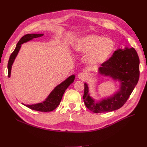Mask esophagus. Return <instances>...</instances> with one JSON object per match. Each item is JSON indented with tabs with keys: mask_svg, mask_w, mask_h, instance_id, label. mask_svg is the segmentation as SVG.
Returning <instances> with one entry per match:
<instances>
[{
	"mask_svg": "<svg viewBox=\"0 0 147 147\" xmlns=\"http://www.w3.org/2000/svg\"><path fill=\"white\" fill-rule=\"evenodd\" d=\"M78 78L79 79L82 80H83L85 79L86 78V75L84 74V73H80L78 75Z\"/></svg>",
	"mask_w": 147,
	"mask_h": 147,
	"instance_id": "1",
	"label": "esophagus"
}]
</instances>
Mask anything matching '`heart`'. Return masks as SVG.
Segmentation results:
<instances>
[{"label":"heart","instance_id":"b5f03b06","mask_svg":"<svg viewBox=\"0 0 147 147\" xmlns=\"http://www.w3.org/2000/svg\"><path fill=\"white\" fill-rule=\"evenodd\" d=\"M74 49L79 53H88L87 62L92 65H99L107 61L113 54L115 43L112 40L97 34H90L78 38Z\"/></svg>","mask_w":147,"mask_h":147}]
</instances>
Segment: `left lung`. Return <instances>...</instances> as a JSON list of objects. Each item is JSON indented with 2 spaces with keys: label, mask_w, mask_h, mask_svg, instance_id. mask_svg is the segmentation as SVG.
I'll return each instance as SVG.
<instances>
[{
  "label": "left lung",
  "mask_w": 147,
  "mask_h": 147,
  "mask_svg": "<svg viewBox=\"0 0 147 147\" xmlns=\"http://www.w3.org/2000/svg\"><path fill=\"white\" fill-rule=\"evenodd\" d=\"M139 57L134 48H125L115 51L107 61L99 69L100 74L110 76L121 83L119 90L113 96L95 102L88 93V86L84 83L83 99L86 107L94 113L112 112L121 108L129 97L139 81Z\"/></svg>",
  "instance_id": "8db88e82"
}]
</instances>
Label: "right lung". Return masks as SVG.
<instances>
[{"mask_svg": "<svg viewBox=\"0 0 147 147\" xmlns=\"http://www.w3.org/2000/svg\"><path fill=\"white\" fill-rule=\"evenodd\" d=\"M43 34H26L22 37L19 42H18L16 47L15 49V50L11 53L9 60H8V77H10L11 74V69L12 64L14 62L16 57L18 53L20 48L21 47V44L23 43L27 42L33 38H38L40 37H42ZM75 79V75H71L68 78H67L64 82L59 84L57 85L54 90H53L51 92L48 96L47 98L45 99V101H43L42 103H38L36 104L33 105H24L27 107L36 111H39V112H51V111L54 110L57 106L59 105L60 102L61 101L62 97L64 94V93L67 88L69 87L70 84H72Z\"/></svg>", "mask_w": 147, "mask_h": 147, "instance_id": "add662e5", "label": "right lung"}]
</instances>
